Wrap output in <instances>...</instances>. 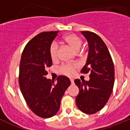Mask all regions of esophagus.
Segmentation results:
<instances>
[{
	"label": "esophagus",
	"mask_w": 130,
	"mask_h": 130,
	"mask_svg": "<svg viewBox=\"0 0 130 130\" xmlns=\"http://www.w3.org/2000/svg\"><path fill=\"white\" fill-rule=\"evenodd\" d=\"M70 81H71V84H72V85H73V84H74V81H73V79H70Z\"/></svg>",
	"instance_id": "obj_1"
}]
</instances>
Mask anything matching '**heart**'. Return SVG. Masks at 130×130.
<instances>
[{
  "label": "heart",
  "mask_w": 130,
  "mask_h": 130,
  "mask_svg": "<svg viewBox=\"0 0 130 130\" xmlns=\"http://www.w3.org/2000/svg\"><path fill=\"white\" fill-rule=\"evenodd\" d=\"M62 40L64 43L76 51H79L83 43L82 39L75 34H69L64 36ZM58 51V47L57 43H51L49 47V55L53 61H55L57 59ZM77 67L78 66L77 64H64L59 68L58 71L62 74L67 76H72Z\"/></svg>",
  "instance_id": "b5f03b06"
}]
</instances>
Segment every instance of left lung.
<instances>
[{
    "instance_id": "left-lung-1",
    "label": "left lung",
    "mask_w": 130,
    "mask_h": 130,
    "mask_svg": "<svg viewBox=\"0 0 130 130\" xmlns=\"http://www.w3.org/2000/svg\"><path fill=\"white\" fill-rule=\"evenodd\" d=\"M88 41L89 51L81 73H89V81L75 79L79 92L75 98L77 106L86 114L100 111L109 100L115 82L114 64L108 48L96 33L81 31Z\"/></svg>"
}]
</instances>
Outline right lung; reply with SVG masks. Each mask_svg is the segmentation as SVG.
Returning a JSON list of instances; mask_svg holds the SVG:
<instances>
[{"mask_svg":"<svg viewBox=\"0 0 130 130\" xmlns=\"http://www.w3.org/2000/svg\"><path fill=\"white\" fill-rule=\"evenodd\" d=\"M58 32H43L31 39L24 48L19 65V83L25 102L34 114L45 119L57 114L71 83L64 75L58 76L56 83L45 77L47 68L52 66L49 47Z\"/></svg>","mask_w":130,"mask_h":130,"instance_id":"1","label":"right lung"}]
</instances>
